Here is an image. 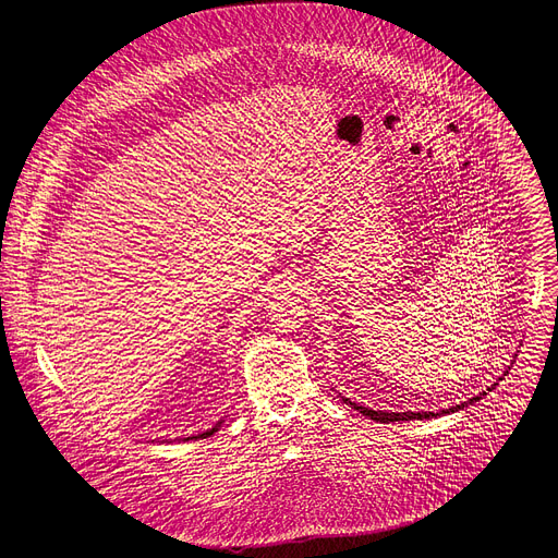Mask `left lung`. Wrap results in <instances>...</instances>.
Instances as JSON below:
<instances>
[{
  "mask_svg": "<svg viewBox=\"0 0 558 558\" xmlns=\"http://www.w3.org/2000/svg\"><path fill=\"white\" fill-rule=\"evenodd\" d=\"M510 368V366H508ZM508 371H504V375H506ZM499 379H504V377H499ZM497 384H493L488 390H493ZM484 395H488L486 390L484 392H480V395H474V397H470L468 402H461V404H457V407H450V409H444V411H439V413H430V411H422V413H413V411H407V413H388V411H373V409H366V407H362V404H355V402H351L349 397H342V402L344 404H349L351 409H355V411H360L362 415H366V417H371V420H375V422H381V424H390V422H411V420H435V417H441V415H450V413H457V411H463V409H468V407H472L474 402H480Z\"/></svg>",
  "mask_w": 558,
  "mask_h": 558,
  "instance_id": "left-lung-1",
  "label": "left lung"
}]
</instances>
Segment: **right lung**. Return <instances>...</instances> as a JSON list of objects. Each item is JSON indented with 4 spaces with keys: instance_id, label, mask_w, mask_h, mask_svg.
<instances>
[{
    "instance_id": "right-lung-1",
    "label": "right lung",
    "mask_w": 558,
    "mask_h": 558,
    "mask_svg": "<svg viewBox=\"0 0 558 558\" xmlns=\"http://www.w3.org/2000/svg\"><path fill=\"white\" fill-rule=\"evenodd\" d=\"M222 422H225V420H220V422H216V424H214V426H211V428H209V430H203V433H198V435H192V437H183V441H190V439H198V437H203V439H205V437H209V435H214V433H216V430H218V428H220V426H222Z\"/></svg>"
}]
</instances>
